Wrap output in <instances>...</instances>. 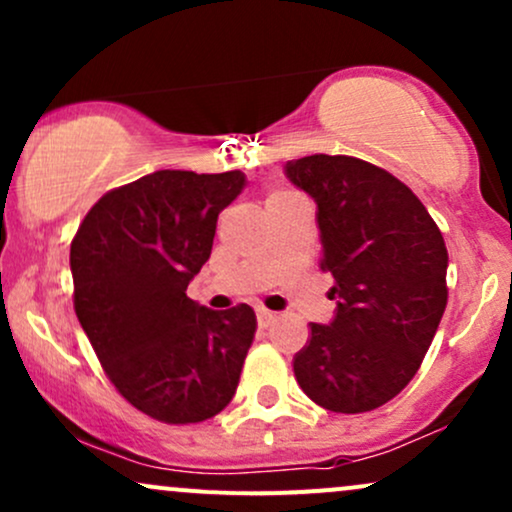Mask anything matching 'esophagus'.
Returning a JSON list of instances; mask_svg holds the SVG:
<instances>
[{
    "label": "esophagus",
    "instance_id": "1",
    "mask_svg": "<svg viewBox=\"0 0 512 512\" xmlns=\"http://www.w3.org/2000/svg\"><path fill=\"white\" fill-rule=\"evenodd\" d=\"M274 320H276V313H272V310H264V308L257 310V322H260V327H269Z\"/></svg>",
    "mask_w": 512,
    "mask_h": 512
}]
</instances>
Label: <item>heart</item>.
I'll return each mask as SVG.
<instances>
[{
    "mask_svg": "<svg viewBox=\"0 0 512 512\" xmlns=\"http://www.w3.org/2000/svg\"><path fill=\"white\" fill-rule=\"evenodd\" d=\"M281 195H289V192H274L272 197H281Z\"/></svg>",
    "mask_w": 512,
    "mask_h": 512,
    "instance_id": "b5f03b06",
    "label": "heart"
}]
</instances>
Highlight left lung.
<instances>
[{
  "mask_svg": "<svg viewBox=\"0 0 512 512\" xmlns=\"http://www.w3.org/2000/svg\"><path fill=\"white\" fill-rule=\"evenodd\" d=\"M286 175L317 204L322 272L334 276L337 313L310 322L293 356L301 390L337 414H363L414 378L448 303V248L421 199L385 168L313 154Z\"/></svg>",
  "mask_w": 512,
  "mask_h": 512,
  "instance_id": "8db88e82",
  "label": "left lung"
}]
</instances>
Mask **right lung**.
Segmentation results:
<instances>
[{
	"label": "right lung",
	"mask_w": 512,
	"mask_h": 512,
	"mask_svg": "<svg viewBox=\"0 0 512 512\" xmlns=\"http://www.w3.org/2000/svg\"><path fill=\"white\" fill-rule=\"evenodd\" d=\"M245 175L156 170L93 204L72 240L74 310L115 390L161 424H199L236 395L255 310L187 298Z\"/></svg>",
	"instance_id": "obj_1"
}]
</instances>
